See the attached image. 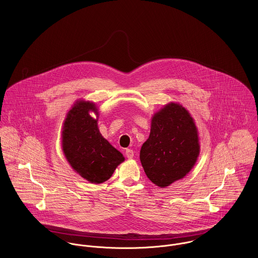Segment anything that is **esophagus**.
<instances>
[{"label": "esophagus", "mask_w": 258, "mask_h": 258, "mask_svg": "<svg viewBox=\"0 0 258 258\" xmlns=\"http://www.w3.org/2000/svg\"><path fill=\"white\" fill-rule=\"evenodd\" d=\"M125 155H126L127 158L132 159V158L134 157V151H133L132 149H126V150H125Z\"/></svg>", "instance_id": "esophagus-1"}]
</instances>
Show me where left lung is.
Instances as JSON below:
<instances>
[{
	"label": "left lung",
	"instance_id": "obj_1",
	"mask_svg": "<svg viewBox=\"0 0 258 258\" xmlns=\"http://www.w3.org/2000/svg\"><path fill=\"white\" fill-rule=\"evenodd\" d=\"M199 154L198 128L181 104L170 102L152 115L150 135L140 158L153 184L165 188L181 180L192 170Z\"/></svg>",
	"mask_w": 258,
	"mask_h": 258
}]
</instances>
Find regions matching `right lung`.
<instances>
[{"label": "right lung", "mask_w": 258, "mask_h": 258, "mask_svg": "<svg viewBox=\"0 0 258 258\" xmlns=\"http://www.w3.org/2000/svg\"><path fill=\"white\" fill-rule=\"evenodd\" d=\"M98 118L96 104L80 99L67 112L61 130V147L66 160L74 171L93 184L110 179L124 161L123 155L101 135Z\"/></svg>", "instance_id": "1"}]
</instances>
